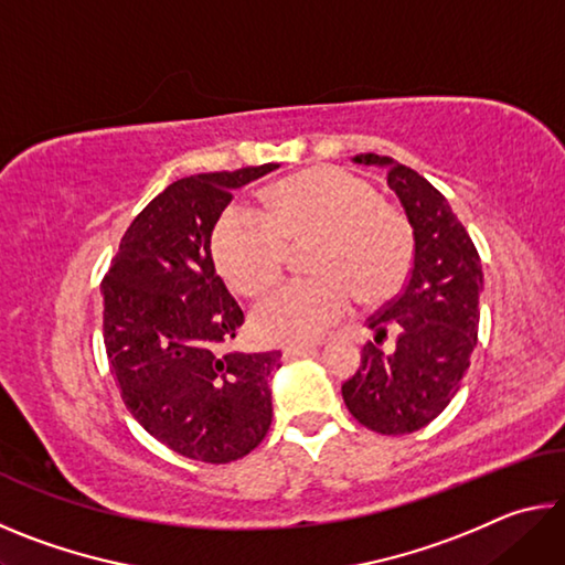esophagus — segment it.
I'll return each mask as SVG.
<instances>
[{
	"mask_svg": "<svg viewBox=\"0 0 565 565\" xmlns=\"http://www.w3.org/2000/svg\"><path fill=\"white\" fill-rule=\"evenodd\" d=\"M317 347H311V343H289V347H284V356L286 359H296V356H306V353H311Z\"/></svg>",
	"mask_w": 565,
	"mask_h": 565,
	"instance_id": "1",
	"label": "esophagus"
}]
</instances>
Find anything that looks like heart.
Returning a JSON list of instances; mask_svg holds the SVG:
<instances>
[{
    "label": "heart",
    "mask_w": 565,
    "mask_h": 565,
    "mask_svg": "<svg viewBox=\"0 0 565 565\" xmlns=\"http://www.w3.org/2000/svg\"><path fill=\"white\" fill-rule=\"evenodd\" d=\"M269 214L246 204L216 218L212 248L218 271L244 296L281 279L289 244L317 238L313 279L284 284L254 309L264 341H313L356 303H381L401 291L414 264V228L404 212L381 202L379 189L341 167H313L276 184Z\"/></svg>",
    "instance_id": "obj_1"
}]
</instances>
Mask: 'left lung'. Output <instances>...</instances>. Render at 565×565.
Here are the masks:
<instances>
[{
	"mask_svg": "<svg viewBox=\"0 0 565 565\" xmlns=\"http://www.w3.org/2000/svg\"><path fill=\"white\" fill-rule=\"evenodd\" d=\"M359 164L386 169L388 186L414 228V264L396 299L369 319L376 333L361 351V366L343 381L351 416L384 436L414 434L441 414L461 388L478 341L481 259L446 196L411 167L391 157L359 154ZM388 330L395 349L380 343Z\"/></svg>",
	"mask_w": 565,
	"mask_h": 565,
	"instance_id": "left-lung-1",
	"label": "left lung"
}]
</instances>
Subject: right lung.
I'll return each mask as SVG.
<instances>
[{"label": "right lung", "instance_id": "right-lung-1", "mask_svg": "<svg viewBox=\"0 0 565 565\" xmlns=\"http://www.w3.org/2000/svg\"><path fill=\"white\" fill-rule=\"evenodd\" d=\"M279 164L184 177L141 209L102 281L104 347L131 416L204 463L244 458L271 426L281 351H228L244 311L212 259L232 191Z\"/></svg>", "mask_w": 565, "mask_h": 565}]
</instances>
